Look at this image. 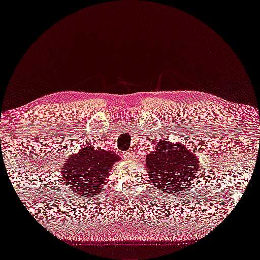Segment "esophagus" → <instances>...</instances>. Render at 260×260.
<instances>
[{
	"mask_svg": "<svg viewBox=\"0 0 260 260\" xmlns=\"http://www.w3.org/2000/svg\"><path fill=\"white\" fill-rule=\"evenodd\" d=\"M123 157H125L126 160H134L135 158H137V154H135L134 152H125L123 153Z\"/></svg>",
	"mask_w": 260,
	"mask_h": 260,
	"instance_id": "1",
	"label": "esophagus"
}]
</instances>
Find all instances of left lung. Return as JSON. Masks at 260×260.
<instances>
[{"label":"left lung","mask_w":260,"mask_h":260,"mask_svg":"<svg viewBox=\"0 0 260 260\" xmlns=\"http://www.w3.org/2000/svg\"><path fill=\"white\" fill-rule=\"evenodd\" d=\"M145 159L149 181L165 193L191 188V181L200 167L199 158L186 146L168 140L157 142L155 150L147 154Z\"/></svg>","instance_id":"left-lung-1"}]
</instances>
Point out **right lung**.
<instances>
[{
    "instance_id": "add662e5",
    "label": "right lung",
    "mask_w": 260,
    "mask_h": 260,
    "mask_svg": "<svg viewBox=\"0 0 260 260\" xmlns=\"http://www.w3.org/2000/svg\"><path fill=\"white\" fill-rule=\"evenodd\" d=\"M120 159L111 150L85 146L67 158L60 174L70 189L78 198L83 197L84 200V198L95 197L103 190L111 168Z\"/></svg>"
}]
</instances>
